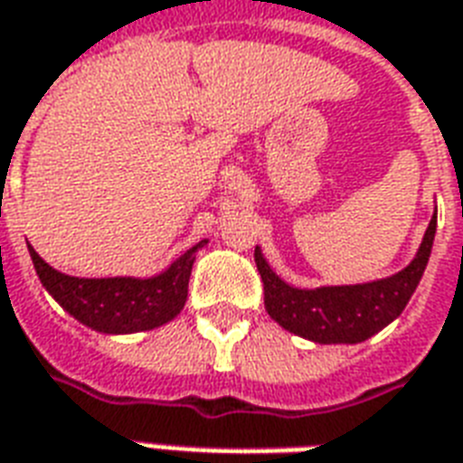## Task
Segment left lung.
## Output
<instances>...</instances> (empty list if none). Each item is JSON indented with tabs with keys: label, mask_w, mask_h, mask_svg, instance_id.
Listing matches in <instances>:
<instances>
[{
	"label": "left lung",
	"mask_w": 463,
	"mask_h": 463,
	"mask_svg": "<svg viewBox=\"0 0 463 463\" xmlns=\"http://www.w3.org/2000/svg\"><path fill=\"white\" fill-rule=\"evenodd\" d=\"M437 232V207L415 259L398 273L356 285L295 288L285 283L256 246L266 312L278 325L315 344H361L401 317L425 273Z\"/></svg>",
	"instance_id": "obj_1"
}]
</instances>
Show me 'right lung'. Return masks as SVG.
<instances>
[{"instance_id": "add662e5", "label": "right lung", "mask_w": 463, "mask_h": 463, "mask_svg": "<svg viewBox=\"0 0 463 463\" xmlns=\"http://www.w3.org/2000/svg\"><path fill=\"white\" fill-rule=\"evenodd\" d=\"M207 239L190 246L168 269L151 278H78L48 266L29 244L41 283L62 310L102 335H134L168 325L185 307L194 253Z\"/></svg>"}]
</instances>
